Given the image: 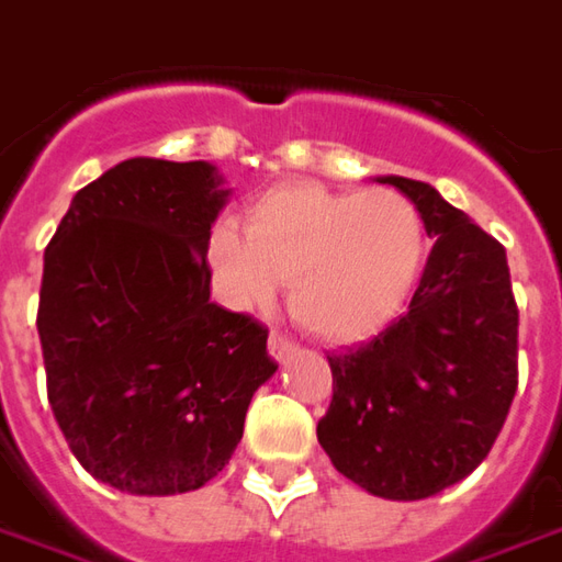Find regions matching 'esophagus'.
I'll return each mask as SVG.
<instances>
[{
  "label": "esophagus",
  "instance_id": "34e87169",
  "mask_svg": "<svg viewBox=\"0 0 562 562\" xmlns=\"http://www.w3.org/2000/svg\"><path fill=\"white\" fill-rule=\"evenodd\" d=\"M268 352H270V358L277 361V364H285V361H289V358L297 352V346H294V342L289 340L285 334H277V330H273L268 340Z\"/></svg>",
  "mask_w": 562,
  "mask_h": 562
}]
</instances>
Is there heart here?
I'll return each instance as SVG.
<instances>
[{
    "label": "heart",
    "instance_id": "heart-1",
    "mask_svg": "<svg viewBox=\"0 0 562 562\" xmlns=\"http://www.w3.org/2000/svg\"><path fill=\"white\" fill-rule=\"evenodd\" d=\"M424 246L422 213L397 189L292 183L258 195L244 232L220 222L207 261L234 310L268 306L277 282H289V310L306 330L358 340L385 328L409 301Z\"/></svg>",
    "mask_w": 562,
    "mask_h": 562
}]
</instances>
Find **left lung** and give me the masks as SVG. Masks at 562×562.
<instances>
[{"label": "left lung", "instance_id": "8db88e82", "mask_svg": "<svg viewBox=\"0 0 562 562\" xmlns=\"http://www.w3.org/2000/svg\"><path fill=\"white\" fill-rule=\"evenodd\" d=\"M401 189L436 244L409 313L328 355L334 397L316 434L367 494L427 499L467 479L494 446L518 389V306L506 249L430 183Z\"/></svg>", "mask_w": 562, "mask_h": 562}]
</instances>
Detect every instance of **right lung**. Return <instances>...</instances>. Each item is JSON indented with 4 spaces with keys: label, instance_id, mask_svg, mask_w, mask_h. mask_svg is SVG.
Masks as SVG:
<instances>
[{
    "label": "right lung",
    "instance_id": "obj_1",
    "mask_svg": "<svg viewBox=\"0 0 562 562\" xmlns=\"http://www.w3.org/2000/svg\"><path fill=\"white\" fill-rule=\"evenodd\" d=\"M210 161L126 159L83 186L44 249L47 401L83 470L123 494L198 491L273 373L268 328L210 301Z\"/></svg>",
    "mask_w": 562,
    "mask_h": 562
}]
</instances>
